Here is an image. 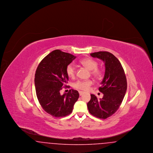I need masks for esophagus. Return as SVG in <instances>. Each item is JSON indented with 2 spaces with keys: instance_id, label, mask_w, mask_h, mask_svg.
I'll return each instance as SVG.
<instances>
[{
  "instance_id": "obj_1",
  "label": "esophagus",
  "mask_w": 153,
  "mask_h": 153,
  "mask_svg": "<svg viewBox=\"0 0 153 153\" xmlns=\"http://www.w3.org/2000/svg\"><path fill=\"white\" fill-rule=\"evenodd\" d=\"M79 95H80V96H81V95H82L84 94V92H82V91H79Z\"/></svg>"
}]
</instances>
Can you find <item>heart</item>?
<instances>
[{
  "mask_svg": "<svg viewBox=\"0 0 153 153\" xmlns=\"http://www.w3.org/2000/svg\"><path fill=\"white\" fill-rule=\"evenodd\" d=\"M80 63L88 70L91 71V74L95 78L100 79L102 76V71L97 67L98 62L94 59L91 58H84L80 61ZM66 72L69 78L73 79L76 74V69L74 65L72 63L69 64L66 67ZM92 84L93 82L92 80H80L76 82L74 84L73 87L76 89L86 91Z\"/></svg>",
  "mask_w": 153,
  "mask_h": 153,
  "instance_id": "1",
  "label": "heart"
}]
</instances>
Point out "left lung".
<instances>
[{
	"label": "left lung",
	"instance_id": "8db88e82",
	"mask_svg": "<svg viewBox=\"0 0 153 153\" xmlns=\"http://www.w3.org/2000/svg\"><path fill=\"white\" fill-rule=\"evenodd\" d=\"M91 56L103 61L105 71L102 86L99 88L103 97L98 99L91 94L88 108L94 117L105 119L115 114L121 105L127 91V79L122 64L112 53L99 51L91 53Z\"/></svg>",
	"mask_w": 153,
	"mask_h": 153
}]
</instances>
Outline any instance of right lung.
<instances>
[{"label":"right lung","mask_w":153,"mask_h":153,"mask_svg":"<svg viewBox=\"0 0 153 153\" xmlns=\"http://www.w3.org/2000/svg\"><path fill=\"white\" fill-rule=\"evenodd\" d=\"M71 54L59 50L51 51L41 61L35 74L36 97L42 108L52 117H66L73 111L79 99L77 91L70 89L67 94H60L69 77L67 66L76 58Z\"/></svg>","instance_id":"1"}]
</instances>
